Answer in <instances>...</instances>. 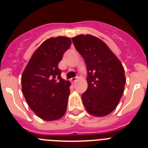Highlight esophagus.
Returning <instances> with one entry per match:
<instances>
[{
  "mask_svg": "<svg viewBox=\"0 0 148 148\" xmlns=\"http://www.w3.org/2000/svg\"><path fill=\"white\" fill-rule=\"evenodd\" d=\"M70 81H71L72 83L74 84V83H75V82L77 81V78H71V79H70Z\"/></svg>",
  "mask_w": 148,
  "mask_h": 148,
  "instance_id": "34e87169",
  "label": "esophagus"
}]
</instances>
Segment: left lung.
<instances>
[{
  "label": "left lung",
  "mask_w": 148,
  "mask_h": 148,
  "mask_svg": "<svg viewBox=\"0 0 148 148\" xmlns=\"http://www.w3.org/2000/svg\"><path fill=\"white\" fill-rule=\"evenodd\" d=\"M72 40L87 64L88 87L82 96L84 108L96 117L108 116L118 106L125 90L122 64L99 38L81 34Z\"/></svg>",
  "instance_id": "1"
}]
</instances>
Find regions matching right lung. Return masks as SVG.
<instances>
[{"label":"right lung","mask_w":148,"mask_h":148,"mask_svg":"<svg viewBox=\"0 0 148 148\" xmlns=\"http://www.w3.org/2000/svg\"><path fill=\"white\" fill-rule=\"evenodd\" d=\"M70 45L68 37L47 39L32 54L22 73V92L26 101L44 121L58 120L66 113L71 84L61 78L58 64Z\"/></svg>","instance_id":"1"}]
</instances>
